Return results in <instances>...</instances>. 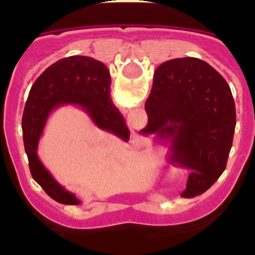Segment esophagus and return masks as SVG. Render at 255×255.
<instances>
[{
    "label": "esophagus",
    "mask_w": 255,
    "mask_h": 255,
    "mask_svg": "<svg viewBox=\"0 0 255 255\" xmlns=\"http://www.w3.org/2000/svg\"><path fill=\"white\" fill-rule=\"evenodd\" d=\"M132 143H134V144H135V141H134V140H132Z\"/></svg>",
    "instance_id": "esophagus-1"
}]
</instances>
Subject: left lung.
<instances>
[{
	"mask_svg": "<svg viewBox=\"0 0 255 255\" xmlns=\"http://www.w3.org/2000/svg\"><path fill=\"white\" fill-rule=\"evenodd\" d=\"M143 135L170 145L168 161L190 170L181 197L208 190L226 168L236 126L229 84L206 61L173 58L157 67Z\"/></svg>",
	"mask_w": 255,
	"mask_h": 255,
	"instance_id": "obj_1",
	"label": "left lung"
}]
</instances>
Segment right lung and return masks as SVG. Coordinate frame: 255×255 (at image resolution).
<instances>
[{
	"mask_svg": "<svg viewBox=\"0 0 255 255\" xmlns=\"http://www.w3.org/2000/svg\"><path fill=\"white\" fill-rule=\"evenodd\" d=\"M111 76L105 64L87 56H70L55 62L35 80L22 115V139L33 179L61 204L76 206L80 200L52 177L39 161L38 143L52 110L76 105L91 116L98 128L128 141L130 131L110 97Z\"/></svg>",
	"mask_w": 255,
	"mask_h": 255,
	"instance_id": "obj_1",
	"label": "right lung"
}]
</instances>
